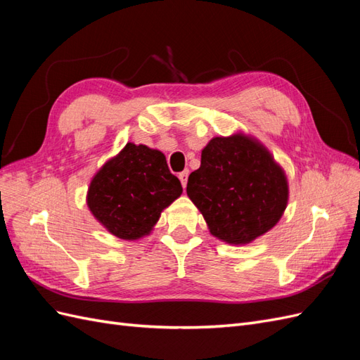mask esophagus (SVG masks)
Listing matches in <instances>:
<instances>
[{"label":"esophagus","instance_id":"esophagus-1","mask_svg":"<svg viewBox=\"0 0 360 360\" xmlns=\"http://www.w3.org/2000/svg\"><path fill=\"white\" fill-rule=\"evenodd\" d=\"M188 176H189V171H188V169H184L183 172L179 174V179H180V181H181V186H183V188H186V184H188Z\"/></svg>","mask_w":360,"mask_h":360}]
</instances>
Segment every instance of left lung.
Segmentation results:
<instances>
[{
    "mask_svg": "<svg viewBox=\"0 0 360 360\" xmlns=\"http://www.w3.org/2000/svg\"><path fill=\"white\" fill-rule=\"evenodd\" d=\"M186 192L210 233L231 245L271 230L288 201L284 171L264 146L242 134L216 136L204 147Z\"/></svg>",
    "mask_w": 360,
    "mask_h": 360,
    "instance_id": "1",
    "label": "left lung"
}]
</instances>
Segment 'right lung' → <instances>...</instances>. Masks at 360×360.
Here are the masks:
<instances>
[{
	"instance_id": "add662e5",
	"label": "right lung",
	"mask_w": 360,
	"mask_h": 360,
	"mask_svg": "<svg viewBox=\"0 0 360 360\" xmlns=\"http://www.w3.org/2000/svg\"><path fill=\"white\" fill-rule=\"evenodd\" d=\"M181 192L162 151L127 143L93 177L86 204L111 234L136 240L150 234L162 210Z\"/></svg>"
}]
</instances>
